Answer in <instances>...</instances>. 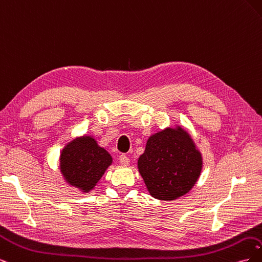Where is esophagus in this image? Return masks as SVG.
<instances>
[{"instance_id":"34e87169","label":"esophagus","mask_w":262,"mask_h":262,"mask_svg":"<svg viewBox=\"0 0 262 262\" xmlns=\"http://www.w3.org/2000/svg\"><path fill=\"white\" fill-rule=\"evenodd\" d=\"M119 162H120L122 165H128L130 160H129V157L126 156L125 154H121L120 156H119Z\"/></svg>"}]
</instances>
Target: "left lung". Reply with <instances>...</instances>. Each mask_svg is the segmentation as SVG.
Listing matches in <instances>:
<instances>
[{
	"label": "left lung",
	"instance_id": "left-lung-1",
	"mask_svg": "<svg viewBox=\"0 0 262 262\" xmlns=\"http://www.w3.org/2000/svg\"><path fill=\"white\" fill-rule=\"evenodd\" d=\"M138 165L150 195L175 200L194 186L202 158L187 132L166 129L148 139Z\"/></svg>",
	"mask_w": 262,
	"mask_h": 262
}]
</instances>
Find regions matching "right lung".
I'll list each match as a JSON object with an SVG mask.
<instances>
[{"instance_id": "right-lung-1", "label": "right lung", "mask_w": 262, "mask_h": 262, "mask_svg": "<svg viewBox=\"0 0 262 262\" xmlns=\"http://www.w3.org/2000/svg\"><path fill=\"white\" fill-rule=\"evenodd\" d=\"M112 156L93 138L84 137L68 144L61 154V170L66 179L85 191L92 189L112 164Z\"/></svg>"}]
</instances>
